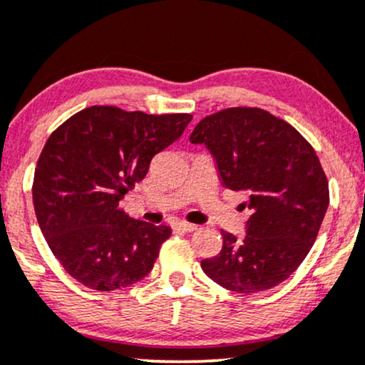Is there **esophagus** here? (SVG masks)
<instances>
[{
    "instance_id": "1",
    "label": "esophagus",
    "mask_w": 365,
    "mask_h": 365,
    "mask_svg": "<svg viewBox=\"0 0 365 365\" xmlns=\"http://www.w3.org/2000/svg\"><path fill=\"white\" fill-rule=\"evenodd\" d=\"M177 227L185 230V232H193V230H197V225L190 222H177Z\"/></svg>"
}]
</instances>
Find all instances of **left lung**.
<instances>
[{"mask_svg": "<svg viewBox=\"0 0 365 365\" xmlns=\"http://www.w3.org/2000/svg\"><path fill=\"white\" fill-rule=\"evenodd\" d=\"M205 145L230 190H244L251 210L246 236L222 230V249L202 261L217 284L257 293L288 279L315 242L329 209V182L312 145L283 119L259 108L210 114L190 135Z\"/></svg>", "mask_w": 365, "mask_h": 365, "instance_id": "8db88e82", "label": "left lung"}]
</instances>
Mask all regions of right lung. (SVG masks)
<instances>
[{
	"mask_svg": "<svg viewBox=\"0 0 365 365\" xmlns=\"http://www.w3.org/2000/svg\"><path fill=\"white\" fill-rule=\"evenodd\" d=\"M190 121L192 114L91 106L50 135L35 168L34 205L45 241L73 279L113 292L153 269L172 229L131 219L119 200Z\"/></svg>",
	"mask_w": 365,
	"mask_h": 365,
	"instance_id": "obj_1",
	"label": "right lung"
}]
</instances>
